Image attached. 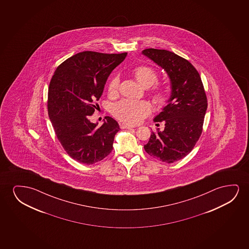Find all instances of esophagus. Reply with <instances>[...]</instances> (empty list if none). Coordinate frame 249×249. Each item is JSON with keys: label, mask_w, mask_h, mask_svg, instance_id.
Listing matches in <instances>:
<instances>
[{"label": "esophagus", "mask_w": 249, "mask_h": 249, "mask_svg": "<svg viewBox=\"0 0 249 249\" xmlns=\"http://www.w3.org/2000/svg\"><path fill=\"white\" fill-rule=\"evenodd\" d=\"M120 126H121V128H122V129H131V128H133V127H134V126L128 125V124H126V123H122V124H120Z\"/></svg>", "instance_id": "1"}]
</instances>
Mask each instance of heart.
<instances>
[{"instance_id": "1", "label": "heart", "mask_w": 249, "mask_h": 249, "mask_svg": "<svg viewBox=\"0 0 249 249\" xmlns=\"http://www.w3.org/2000/svg\"><path fill=\"white\" fill-rule=\"evenodd\" d=\"M133 75L140 85L143 88H150L157 82V72L149 66H138L133 70ZM120 79L114 76L109 84V92L115 93L119 88ZM155 99L160 105L166 104L168 99L167 92L157 91ZM150 112V106L144 100L123 99L113 106L112 113L117 119L130 124H136L146 117Z\"/></svg>"}]
</instances>
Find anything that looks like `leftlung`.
Segmentation results:
<instances>
[{
  "label": "left lung",
  "mask_w": 249,
  "mask_h": 249,
  "mask_svg": "<svg viewBox=\"0 0 249 249\" xmlns=\"http://www.w3.org/2000/svg\"><path fill=\"white\" fill-rule=\"evenodd\" d=\"M141 53L163 69L171 87L167 106L154 118L165 128L152 132L143 148L150 157L173 163L186 157L201 136L208 108L204 88L194 66L174 53L148 48Z\"/></svg>",
  "instance_id": "obj_1"
}]
</instances>
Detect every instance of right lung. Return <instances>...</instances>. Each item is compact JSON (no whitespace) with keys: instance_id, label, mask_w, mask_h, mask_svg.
Listing matches in <instances>:
<instances>
[{"instance_id":"add662e5","label":"right lung","mask_w":249,"mask_h":249,"mask_svg":"<svg viewBox=\"0 0 249 249\" xmlns=\"http://www.w3.org/2000/svg\"><path fill=\"white\" fill-rule=\"evenodd\" d=\"M126 54L79 53L63 62L52 77L48 116L62 146L80 163H96L112 150L119 124L106 116L98 126V123L90 122L89 116L97 109L96 102L102 95L109 74Z\"/></svg>"}]
</instances>
